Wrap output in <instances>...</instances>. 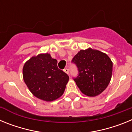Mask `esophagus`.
<instances>
[{
	"label": "esophagus",
	"mask_w": 132,
	"mask_h": 132,
	"mask_svg": "<svg viewBox=\"0 0 132 132\" xmlns=\"http://www.w3.org/2000/svg\"><path fill=\"white\" fill-rule=\"evenodd\" d=\"M63 71L65 72V73H67V74H69V69L65 68V69H64Z\"/></svg>",
	"instance_id": "1"
}]
</instances>
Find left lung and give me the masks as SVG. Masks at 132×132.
<instances>
[{
    "label": "left lung",
    "instance_id": "left-lung-1",
    "mask_svg": "<svg viewBox=\"0 0 132 132\" xmlns=\"http://www.w3.org/2000/svg\"><path fill=\"white\" fill-rule=\"evenodd\" d=\"M72 62L79 69L74 80L86 96H98L107 88L112 75V61L106 53L89 47L80 50Z\"/></svg>",
    "mask_w": 132,
    "mask_h": 132
}]
</instances>
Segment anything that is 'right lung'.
Segmentation results:
<instances>
[{
	"instance_id": "add662e5",
	"label": "right lung",
	"mask_w": 132,
	"mask_h": 132,
	"mask_svg": "<svg viewBox=\"0 0 132 132\" xmlns=\"http://www.w3.org/2000/svg\"><path fill=\"white\" fill-rule=\"evenodd\" d=\"M23 79L34 96L52 102L62 96L69 76L57 67V61L50 53H39L24 64Z\"/></svg>"
}]
</instances>
